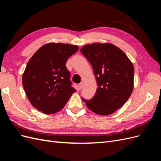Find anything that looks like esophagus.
Masks as SVG:
<instances>
[{
	"label": "esophagus",
	"mask_w": 161,
	"mask_h": 161,
	"mask_svg": "<svg viewBox=\"0 0 161 161\" xmlns=\"http://www.w3.org/2000/svg\"><path fill=\"white\" fill-rule=\"evenodd\" d=\"M82 85H83V82H81L80 83L79 85V89H82Z\"/></svg>",
	"instance_id": "1"
}]
</instances>
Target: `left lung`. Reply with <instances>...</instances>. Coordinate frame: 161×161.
<instances>
[{
    "mask_svg": "<svg viewBox=\"0 0 161 161\" xmlns=\"http://www.w3.org/2000/svg\"><path fill=\"white\" fill-rule=\"evenodd\" d=\"M80 52L91 64L98 86L93 98L82 101L98 115L114 113L124 105L132 92V63L122 50L109 43L87 44L82 47Z\"/></svg>",
    "mask_w": 161,
    "mask_h": 161,
    "instance_id": "8db88e82",
    "label": "left lung"
}]
</instances>
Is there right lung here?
<instances>
[{"label": "right lung", "instance_id": "right-lung-1", "mask_svg": "<svg viewBox=\"0 0 161 161\" xmlns=\"http://www.w3.org/2000/svg\"><path fill=\"white\" fill-rule=\"evenodd\" d=\"M79 47L48 43L29 60L22 82L29 101L38 111L52 114L61 110L76 90L72 87L66 63Z\"/></svg>", "mask_w": 161, "mask_h": 161}]
</instances>
